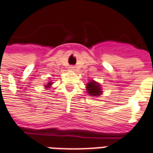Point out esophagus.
I'll return each instance as SVG.
<instances>
[{
  "label": "esophagus",
  "instance_id": "34e87169",
  "mask_svg": "<svg viewBox=\"0 0 153 153\" xmlns=\"http://www.w3.org/2000/svg\"><path fill=\"white\" fill-rule=\"evenodd\" d=\"M69 70H72V71L75 70V67L74 66H69Z\"/></svg>",
  "mask_w": 153,
  "mask_h": 153
}]
</instances>
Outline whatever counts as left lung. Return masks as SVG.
Segmentation results:
<instances>
[{"instance_id": "left-lung-1", "label": "left lung", "mask_w": 153, "mask_h": 153, "mask_svg": "<svg viewBox=\"0 0 153 153\" xmlns=\"http://www.w3.org/2000/svg\"><path fill=\"white\" fill-rule=\"evenodd\" d=\"M86 90L88 95H90L92 97H99L102 94V87L100 84L98 82H96L94 79H89L88 83L86 84Z\"/></svg>"}]
</instances>
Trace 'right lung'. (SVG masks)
Instances as JSON below:
<instances>
[{
	"label": "right lung",
	"instance_id": "1",
	"mask_svg": "<svg viewBox=\"0 0 153 153\" xmlns=\"http://www.w3.org/2000/svg\"><path fill=\"white\" fill-rule=\"evenodd\" d=\"M52 84H53V82L50 81L49 83H47V84L45 85V88H51V86H52Z\"/></svg>",
	"mask_w": 153,
	"mask_h": 153
}]
</instances>
